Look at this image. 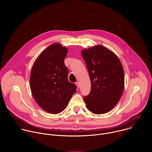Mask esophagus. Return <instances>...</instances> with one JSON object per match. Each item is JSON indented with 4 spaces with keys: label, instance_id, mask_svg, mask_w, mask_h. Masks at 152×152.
Here are the masks:
<instances>
[{
    "label": "esophagus",
    "instance_id": "esophagus-1",
    "mask_svg": "<svg viewBox=\"0 0 152 152\" xmlns=\"http://www.w3.org/2000/svg\"><path fill=\"white\" fill-rule=\"evenodd\" d=\"M76 85H77V88H80V83L79 82H76Z\"/></svg>",
    "mask_w": 152,
    "mask_h": 152
}]
</instances>
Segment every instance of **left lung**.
I'll list each match as a JSON object with an SVG mask.
<instances>
[{"label":"left lung","mask_w":152,"mask_h":152,"mask_svg":"<svg viewBox=\"0 0 152 152\" xmlns=\"http://www.w3.org/2000/svg\"><path fill=\"white\" fill-rule=\"evenodd\" d=\"M88 69L91 91L83 100L87 109L96 114L111 111L121 98L124 84L123 68L118 58L102 46L81 51Z\"/></svg>","instance_id":"8db88e82"}]
</instances>
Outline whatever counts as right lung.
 <instances>
[{"instance_id": "1", "label": "right lung", "mask_w": 152, "mask_h": 152, "mask_svg": "<svg viewBox=\"0 0 152 152\" xmlns=\"http://www.w3.org/2000/svg\"><path fill=\"white\" fill-rule=\"evenodd\" d=\"M68 49L54 43L35 61L31 73L32 94L45 111L58 114L66 108L77 86L68 80L69 70L64 64Z\"/></svg>"}]
</instances>
